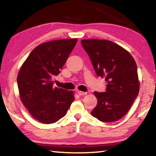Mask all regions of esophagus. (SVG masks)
I'll return each mask as SVG.
<instances>
[{
  "label": "esophagus",
  "mask_w": 156,
  "mask_h": 156,
  "mask_svg": "<svg viewBox=\"0 0 156 156\" xmlns=\"http://www.w3.org/2000/svg\"><path fill=\"white\" fill-rule=\"evenodd\" d=\"M87 94V92H84V91H78V94L79 96H84V95H86Z\"/></svg>",
  "instance_id": "esophagus-1"
}]
</instances>
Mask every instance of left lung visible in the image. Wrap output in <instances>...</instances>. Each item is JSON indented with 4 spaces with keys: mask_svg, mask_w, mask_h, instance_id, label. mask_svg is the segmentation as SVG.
<instances>
[{
    "mask_svg": "<svg viewBox=\"0 0 156 156\" xmlns=\"http://www.w3.org/2000/svg\"><path fill=\"white\" fill-rule=\"evenodd\" d=\"M96 74L105 78L106 92H94L98 100L91 112L102 122H115L130 109L140 90L137 65L131 55L112 41L99 39L81 41Z\"/></svg>",
    "mask_w": 156,
    "mask_h": 156,
    "instance_id": "obj_1",
    "label": "left lung"
}]
</instances>
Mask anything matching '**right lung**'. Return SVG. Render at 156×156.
Returning a JSON list of instances; mask_svg holds the SVG:
<instances>
[{
    "instance_id": "add662e5",
    "label": "right lung",
    "mask_w": 156,
    "mask_h": 156,
    "mask_svg": "<svg viewBox=\"0 0 156 156\" xmlns=\"http://www.w3.org/2000/svg\"><path fill=\"white\" fill-rule=\"evenodd\" d=\"M77 38L55 40L35 47L21 66L17 77L20 100L34 118L44 124L57 122L74 100L73 91L53 86Z\"/></svg>"
}]
</instances>
